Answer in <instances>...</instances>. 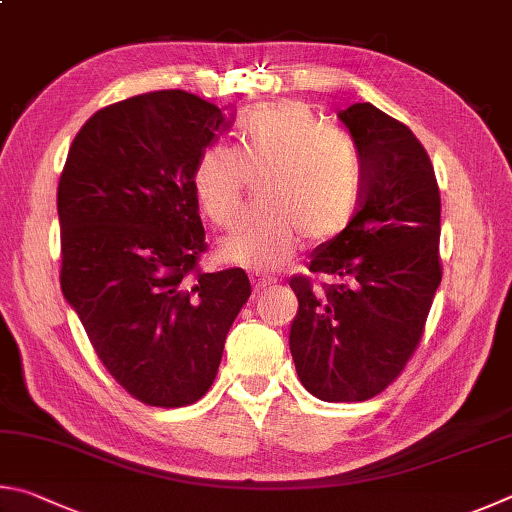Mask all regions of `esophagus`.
Instances as JSON below:
<instances>
[{"label":"esophagus","mask_w":512,"mask_h":512,"mask_svg":"<svg viewBox=\"0 0 512 512\" xmlns=\"http://www.w3.org/2000/svg\"><path fill=\"white\" fill-rule=\"evenodd\" d=\"M251 281H254V294H258V292H263V290H267V288H272L274 285V281L272 279H265V276H251Z\"/></svg>","instance_id":"1"}]
</instances>
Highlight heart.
I'll use <instances>...</instances> for the list:
<instances>
[{
	"label": "heart",
	"instance_id": "1",
	"mask_svg": "<svg viewBox=\"0 0 512 512\" xmlns=\"http://www.w3.org/2000/svg\"><path fill=\"white\" fill-rule=\"evenodd\" d=\"M249 182H258V206L218 251L224 261L270 272L290 261L301 236L326 245L348 229L362 202L360 152L308 105H261L242 116L238 146L209 143L191 175L197 204L218 227L236 220Z\"/></svg>",
	"mask_w": 512,
	"mask_h": 512
}]
</instances>
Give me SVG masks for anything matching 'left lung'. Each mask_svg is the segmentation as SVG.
Listing matches in <instances>:
<instances>
[{
	"mask_svg": "<svg viewBox=\"0 0 512 512\" xmlns=\"http://www.w3.org/2000/svg\"><path fill=\"white\" fill-rule=\"evenodd\" d=\"M337 116L360 152L362 202L342 236L310 256V272L335 283L315 292L306 276L290 281V353L312 396L362 402L398 378L423 335L441 285V195L405 123L371 103Z\"/></svg>",
	"mask_w": 512,
	"mask_h": 512,
	"instance_id": "1",
	"label": "left lung"
}]
</instances>
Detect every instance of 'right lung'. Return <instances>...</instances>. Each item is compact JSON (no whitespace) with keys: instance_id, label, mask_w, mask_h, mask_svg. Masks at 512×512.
<instances>
[{"instance_id":"right-lung-1","label":"right lung","mask_w":512,"mask_h":512,"mask_svg":"<svg viewBox=\"0 0 512 512\" xmlns=\"http://www.w3.org/2000/svg\"><path fill=\"white\" fill-rule=\"evenodd\" d=\"M218 105L182 89L98 110L71 143L58 184L62 297L105 369L152 407H184L215 380L249 299L247 274H202L193 166Z\"/></svg>"}]
</instances>
